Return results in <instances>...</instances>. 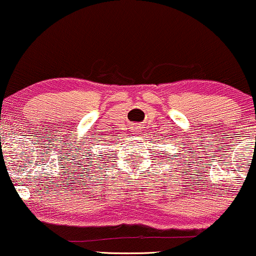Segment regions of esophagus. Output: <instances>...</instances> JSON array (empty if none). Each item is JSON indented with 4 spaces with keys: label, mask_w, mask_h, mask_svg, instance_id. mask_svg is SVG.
Wrapping results in <instances>:
<instances>
[{
    "label": "esophagus",
    "mask_w": 256,
    "mask_h": 256,
    "mask_svg": "<svg viewBox=\"0 0 256 256\" xmlns=\"http://www.w3.org/2000/svg\"><path fill=\"white\" fill-rule=\"evenodd\" d=\"M131 131H132V132H138V131H140V126H137V125L132 126Z\"/></svg>",
    "instance_id": "obj_1"
}]
</instances>
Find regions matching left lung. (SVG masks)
Instances as JSON below:
<instances>
[{
  "label": "left lung",
  "instance_id": "obj_1",
  "mask_svg": "<svg viewBox=\"0 0 256 256\" xmlns=\"http://www.w3.org/2000/svg\"><path fill=\"white\" fill-rule=\"evenodd\" d=\"M165 155H167V154H165Z\"/></svg>",
  "mask_w": 256,
  "mask_h": 256
}]
</instances>
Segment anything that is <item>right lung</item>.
Listing matches in <instances>:
<instances>
[{
  "label": "right lung",
  "instance_id": "1",
  "mask_svg": "<svg viewBox=\"0 0 256 256\" xmlns=\"http://www.w3.org/2000/svg\"><path fill=\"white\" fill-rule=\"evenodd\" d=\"M94 155H95V154H94ZM91 160H92V158H91ZM95 162H96V161H95Z\"/></svg>",
  "mask_w": 256,
  "mask_h": 256
}]
</instances>
